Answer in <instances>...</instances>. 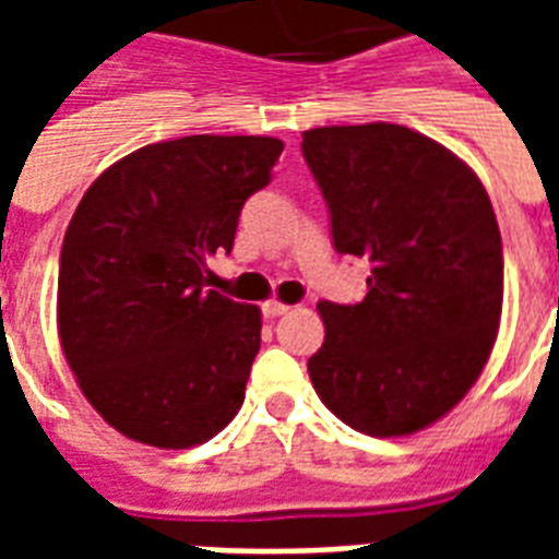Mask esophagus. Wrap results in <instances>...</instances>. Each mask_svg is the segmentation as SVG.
I'll return each mask as SVG.
<instances>
[{
	"mask_svg": "<svg viewBox=\"0 0 559 559\" xmlns=\"http://www.w3.org/2000/svg\"><path fill=\"white\" fill-rule=\"evenodd\" d=\"M284 313H289V305H284V301H266V305H263V316H270V319Z\"/></svg>",
	"mask_w": 559,
	"mask_h": 559,
	"instance_id": "34e87169",
	"label": "esophagus"
}]
</instances>
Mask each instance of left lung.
Returning a JSON list of instances; mask_svg holds the SVG:
<instances>
[{"instance_id": "8db88e82", "label": "left lung", "mask_w": 559, "mask_h": 559, "mask_svg": "<svg viewBox=\"0 0 559 559\" xmlns=\"http://www.w3.org/2000/svg\"><path fill=\"white\" fill-rule=\"evenodd\" d=\"M340 254L368 258L359 305L322 301L316 394L357 432H420L459 406L502 319V235L467 162L408 127H316L301 142Z\"/></svg>"}]
</instances>
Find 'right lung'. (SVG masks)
I'll use <instances>...</instances> for the list:
<instances>
[{
  "mask_svg": "<svg viewBox=\"0 0 559 559\" xmlns=\"http://www.w3.org/2000/svg\"><path fill=\"white\" fill-rule=\"evenodd\" d=\"M272 135L139 147L83 193L66 228L57 333L83 397L127 438L188 450L243 406L261 310L209 289L243 202L270 186Z\"/></svg>",
  "mask_w": 559,
  "mask_h": 559,
  "instance_id": "1",
  "label": "right lung"
}]
</instances>
